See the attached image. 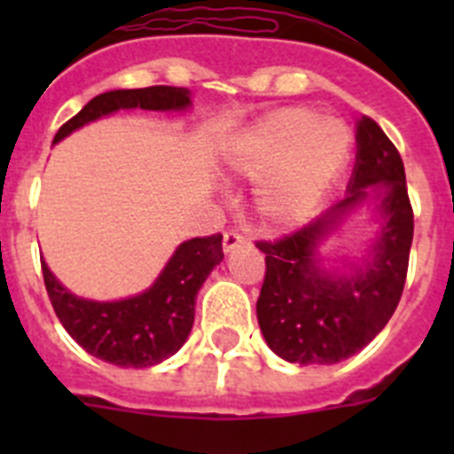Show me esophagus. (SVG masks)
I'll use <instances>...</instances> for the list:
<instances>
[{"label":"esophagus","mask_w":454,"mask_h":454,"mask_svg":"<svg viewBox=\"0 0 454 454\" xmlns=\"http://www.w3.org/2000/svg\"><path fill=\"white\" fill-rule=\"evenodd\" d=\"M246 243H247V240H246V236L240 234V231H236V230L224 231V236H223V247H224V252H231V250H236V247L246 246Z\"/></svg>","instance_id":"34e87169"}]
</instances>
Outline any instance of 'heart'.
Here are the masks:
<instances>
[{
  "label": "heart",
  "mask_w": 454,
  "mask_h": 454,
  "mask_svg": "<svg viewBox=\"0 0 454 454\" xmlns=\"http://www.w3.org/2000/svg\"><path fill=\"white\" fill-rule=\"evenodd\" d=\"M352 134L339 118L309 108H284L256 124L236 145L231 166L243 177L263 179L259 211L270 223L309 214L350 159Z\"/></svg>",
  "instance_id": "obj_1"
}]
</instances>
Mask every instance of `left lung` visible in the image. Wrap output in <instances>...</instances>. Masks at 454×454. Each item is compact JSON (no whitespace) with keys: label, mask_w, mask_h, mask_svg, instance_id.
I'll list each match as a JSON object with an SVG mask.
<instances>
[{"label":"left lung","mask_w":454,"mask_h":454,"mask_svg":"<svg viewBox=\"0 0 454 454\" xmlns=\"http://www.w3.org/2000/svg\"><path fill=\"white\" fill-rule=\"evenodd\" d=\"M375 190L383 230L372 259L352 276H327L313 252L340 215ZM414 239V208L400 152L368 115L356 122V163L343 200L291 234L256 240L266 277L256 318L275 355L291 364H336L366 348L393 316L403 295Z\"/></svg>","instance_id":"obj_1"}]
</instances>
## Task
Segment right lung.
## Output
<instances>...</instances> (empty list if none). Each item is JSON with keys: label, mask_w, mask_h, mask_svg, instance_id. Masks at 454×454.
<instances>
[{"label": "right lung", "mask_w": 454, "mask_h": 454, "mask_svg": "<svg viewBox=\"0 0 454 454\" xmlns=\"http://www.w3.org/2000/svg\"><path fill=\"white\" fill-rule=\"evenodd\" d=\"M188 90L172 86L111 90L92 98L74 118L56 131L54 143L74 129L120 108L182 111ZM223 262V234L198 236L177 247L150 291L120 302H92L72 295L40 259L47 295L67 334L102 362L122 368H147L184 346L195 320L200 286Z\"/></svg>", "instance_id": "right-lung-1"}]
</instances>
